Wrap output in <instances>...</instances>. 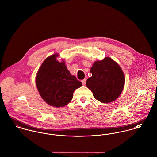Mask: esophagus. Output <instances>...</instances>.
<instances>
[{"instance_id": "obj_1", "label": "esophagus", "mask_w": 157, "mask_h": 157, "mask_svg": "<svg viewBox=\"0 0 157 157\" xmlns=\"http://www.w3.org/2000/svg\"><path fill=\"white\" fill-rule=\"evenodd\" d=\"M86 79H84V80H82V83L83 85H85L86 84Z\"/></svg>"}]
</instances>
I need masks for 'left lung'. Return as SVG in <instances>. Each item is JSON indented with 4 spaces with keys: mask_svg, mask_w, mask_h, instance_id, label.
I'll return each mask as SVG.
<instances>
[{
    "mask_svg": "<svg viewBox=\"0 0 157 157\" xmlns=\"http://www.w3.org/2000/svg\"><path fill=\"white\" fill-rule=\"evenodd\" d=\"M86 86L95 99L104 103L116 100L123 90L125 77L119 65L110 57L96 61L90 68Z\"/></svg>",
    "mask_w": 157,
    "mask_h": 157,
    "instance_id": "obj_1",
    "label": "left lung"
}]
</instances>
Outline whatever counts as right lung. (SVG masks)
Wrapping results in <instances>:
<instances>
[{
  "label": "right lung",
  "instance_id": "right-lung-1",
  "mask_svg": "<svg viewBox=\"0 0 157 157\" xmlns=\"http://www.w3.org/2000/svg\"><path fill=\"white\" fill-rule=\"evenodd\" d=\"M58 54L47 57L39 68L36 78L39 92L45 102L54 107H63L73 97L75 90L82 83L72 75L64 61L57 60Z\"/></svg>",
  "mask_w": 157,
  "mask_h": 157
}]
</instances>
